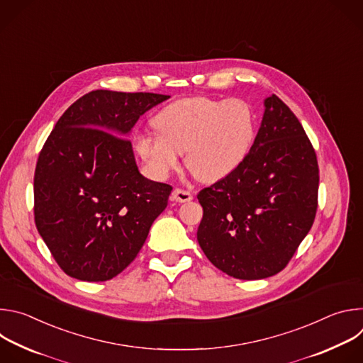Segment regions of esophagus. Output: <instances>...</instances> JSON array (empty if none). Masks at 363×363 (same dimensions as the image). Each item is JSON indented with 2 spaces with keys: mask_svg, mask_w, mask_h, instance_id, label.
<instances>
[{
  "mask_svg": "<svg viewBox=\"0 0 363 363\" xmlns=\"http://www.w3.org/2000/svg\"><path fill=\"white\" fill-rule=\"evenodd\" d=\"M194 198V195L189 192V191H185V189H174L172 192V201H177V202H188Z\"/></svg>",
  "mask_w": 363,
  "mask_h": 363,
  "instance_id": "esophagus-1",
  "label": "esophagus"
}]
</instances>
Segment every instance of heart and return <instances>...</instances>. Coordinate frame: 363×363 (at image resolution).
<instances>
[{
    "mask_svg": "<svg viewBox=\"0 0 363 363\" xmlns=\"http://www.w3.org/2000/svg\"><path fill=\"white\" fill-rule=\"evenodd\" d=\"M152 125L158 133H138L133 147L153 179H167L184 152L199 179L221 181L242 164L255 139L254 112L241 99H181L155 115Z\"/></svg>",
    "mask_w": 363,
    "mask_h": 363,
    "instance_id": "heart-1",
    "label": "heart"
}]
</instances>
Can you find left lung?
Wrapping results in <instances>:
<instances>
[{
  "mask_svg": "<svg viewBox=\"0 0 363 363\" xmlns=\"http://www.w3.org/2000/svg\"><path fill=\"white\" fill-rule=\"evenodd\" d=\"M319 168L294 113L264 99L260 129L242 164L198 194L196 240L206 258L240 280L281 272L315 221Z\"/></svg>",
  "mask_w": 363,
  "mask_h": 363,
  "instance_id": "8db88e82",
  "label": "left lung"
}]
</instances>
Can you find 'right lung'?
<instances>
[{"mask_svg": "<svg viewBox=\"0 0 363 363\" xmlns=\"http://www.w3.org/2000/svg\"><path fill=\"white\" fill-rule=\"evenodd\" d=\"M171 96L94 90L63 113L34 174V220L62 270L106 281L140 251L172 186L145 178L130 135L138 119Z\"/></svg>", "mask_w": 363, "mask_h": 363, "instance_id": "right-lung-1", "label": "right lung"}]
</instances>
